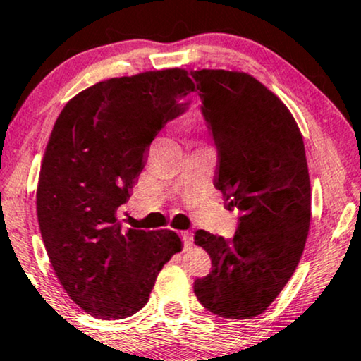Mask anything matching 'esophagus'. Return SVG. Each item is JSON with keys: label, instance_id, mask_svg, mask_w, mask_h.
<instances>
[{"label": "esophagus", "instance_id": "1", "mask_svg": "<svg viewBox=\"0 0 361 361\" xmlns=\"http://www.w3.org/2000/svg\"><path fill=\"white\" fill-rule=\"evenodd\" d=\"M180 236H182V241H184L185 248H190L192 243H194V235H192L190 231H180Z\"/></svg>", "mask_w": 361, "mask_h": 361}]
</instances>
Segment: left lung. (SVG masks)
Returning <instances> with one entry per match:
<instances>
[{
    "mask_svg": "<svg viewBox=\"0 0 361 361\" xmlns=\"http://www.w3.org/2000/svg\"><path fill=\"white\" fill-rule=\"evenodd\" d=\"M219 152L215 187L240 210L233 238L195 231L212 271L199 302L220 317L251 319L278 298L302 256L310 180L302 135L288 106L245 72H192Z\"/></svg>",
    "mask_w": 361,
    "mask_h": 361,
    "instance_id": "1",
    "label": "left lung"
}]
</instances>
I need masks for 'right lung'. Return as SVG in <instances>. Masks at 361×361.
Masks as SVG:
<instances>
[{"instance_id":"obj_1","label":"right lung","mask_w":361,"mask_h":361,"mask_svg":"<svg viewBox=\"0 0 361 361\" xmlns=\"http://www.w3.org/2000/svg\"><path fill=\"white\" fill-rule=\"evenodd\" d=\"M194 88L184 68L110 78L73 97L54 125L39 174V228L62 288L93 317L145 307L162 266L182 250L171 230L123 231L116 210Z\"/></svg>"}]
</instances>
